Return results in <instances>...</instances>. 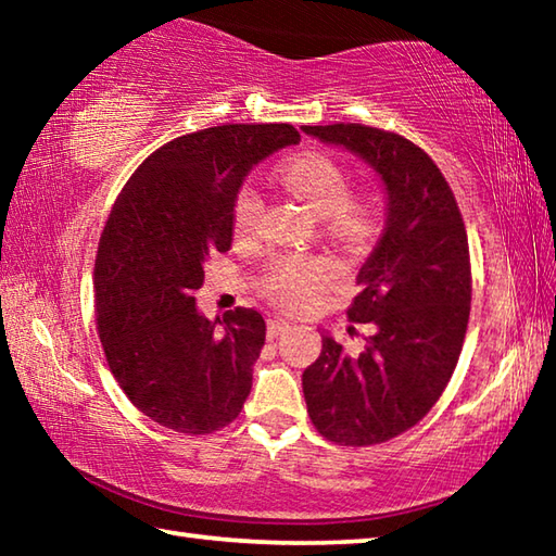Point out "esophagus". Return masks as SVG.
I'll list each match as a JSON object with an SVG mask.
<instances>
[{
	"label": "esophagus",
	"instance_id": "esophagus-1",
	"mask_svg": "<svg viewBox=\"0 0 556 556\" xmlns=\"http://www.w3.org/2000/svg\"><path fill=\"white\" fill-rule=\"evenodd\" d=\"M289 328V321H285V318H269L267 321V336L269 338H277L281 336Z\"/></svg>",
	"mask_w": 556,
	"mask_h": 556
}]
</instances>
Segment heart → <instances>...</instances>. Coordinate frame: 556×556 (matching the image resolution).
Instances as JSON below:
<instances>
[{"label":"heart","mask_w":556,"mask_h":556,"mask_svg":"<svg viewBox=\"0 0 556 556\" xmlns=\"http://www.w3.org/2000/svg\"><path fill=\"white\" fill-rule=\"evenodd\" d=\"M281 181L287 184L299 201L318 218H324L326 230L345 248H361L372 238L378 228V213L372 203L351 199V178L336 159L321 152H304L281 166ZM262 213V195L252 184H244L235 201V230L252 232L257 228ZM338 277L336 262L328 257L314 260H279L265 279V289L271 299L287 308H308L318 294Z\"/></svg>","instance_id":"heart-1"}]
</instances>
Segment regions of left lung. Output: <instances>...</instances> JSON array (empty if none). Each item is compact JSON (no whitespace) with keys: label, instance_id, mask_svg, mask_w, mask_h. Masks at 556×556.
I'll return each mask as SVG.
<instances>
[{"label":"left lung","instance_id":"left-lung-1","mask_svg":"<svg viewBox=\"0 0 556 556\" xmlns=\"http://www.w3.org/2000/svg\"><path fill=\"white\" fill-rule=\"evenodd\" d=\"M301 129L363 159L384 191V228L348 308L351 321L370 326L365 348L348 355L324 333L321 355L301 375L318 434L341 446L382 444L434 407L458 363L470 314L464 218L446 178L409 139L343 122Z\"/></svg>","mask_w":556,"mask_h":556}]
</instances>
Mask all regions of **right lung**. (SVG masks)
<instances>
[{
  "instance_id": "1",
  "label": "right lung",
  "mask_w": 556,
  "mask_h": 556,
  "mask_svg": "<svg viewBox=\"0 0 556 556\" xmlns=\"http://www.w3.org/2000/svg\"><path fill=\"white\" fill-rule=\"evenodd\" d=\"M291 125H223L144 159L117 195L96 257L102 351L149 419L211 434L238 417L265 345L255 308L201 316L195 289L213 252H228L235 201L252 166L299 144Z\"/></svg>"
}]
</instances>
